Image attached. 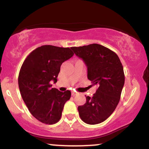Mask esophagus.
Here are the masks:
<instances>
[{
  "instance_id": "esophagus-1",
  "label": "esophagus",
  "mask_w": 149,
  "mask_h": 149,
  "mask_svg": "<svg viewBox=\"0 0 149 149\" xmlns=\"http://www.w3.org/2000/svg\"><path fill=\"white\" fill-rule=\"evenodd\" d=\"M77 94H78V93H77V92H75V91H72V92H71V95H72V96H73V97H74L75 95H76Z\"/></svg>"
}]
</instances>
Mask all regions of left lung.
Returning a JSON list of instances; mask_svg holds the SVG:
<instances>
[{
    "mask_svg": "<svg viewBox=\"0 0 149 149\" xmlns=\"http://www.w3.org/2000/svg\"><path fill=\"white\" fill-rule=\"evenodd\" d=\"M88 68V78L97 85L92 97H86L84 105L78 107L83 122L95 125L104 122L117 107L125 83L123 65L118 56L100 44L71 47Z\"/></svg>",
    "mask_w": 149,
    "mask_h": 149,
    "instance_id": "8db88e82",
    "label": "left lung"
}]
</instances>
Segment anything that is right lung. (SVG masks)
Segmentation results:
<instances>
[{
  "mask_svg": "<svg viewBox=\"0 0 149 149\" xmlns=\"http://www.w3.org/2000/svg\"><path fill=\"white\" fill-rule=\"evenodd\" d=\"M74 54L69 47L42 45L27 56L22 64L18 84L24 102L31 113L42 123L52 125L61 118L69 90L51 88L57 81L61 64Z\"/></svg>",
  "mask_w": 149,
  "mask_h": 149,
  "instance_id": "add662e5",
  "label": "right lung"
}]
</instances>
